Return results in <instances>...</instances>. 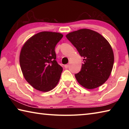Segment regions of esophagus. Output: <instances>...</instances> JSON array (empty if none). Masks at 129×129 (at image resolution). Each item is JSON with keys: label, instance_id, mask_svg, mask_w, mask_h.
<instances>
[{"label": "esophagus", "instance_id": "34e87169", "mask_svg": "<svg viewBox=\"0 0 129 129\" xmlns=\"http://www.w3.org/2000/svg\"><path fill=\"white\" fill-rule=\"evenodd\" d=\"M69 65L68 64H67V65H64V67H65L66 69H67V68H69Z\"/></svg>", "mask_w": 129, "mask_h": 129}]
</instances>
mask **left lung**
Segmentation results:
<instances>
[{"label":"left lung","instance_id":"8db88e82","mask_svg":"<svg viewBox=\"0 0 129 129\" xmlns=\"http://www.w3.org/2000/svg\"><path fill=\"white\" fill-rule=\"evenodd\" d=\"M66 37L84 57L81 71L75 75L77 82L88 89L104 84L112 73L114 60L108 41L98 32L86 28L70 32Z\"/></svg>","mask_w":129,"mask_h":129}]
</instances>
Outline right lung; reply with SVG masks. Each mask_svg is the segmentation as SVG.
<instances>
[{"label": "right lung", "mask_w": 129, "mask_h": 129, "mask_svg": "<svg viewBox=\"0 0 129 129\" xmlns=\"http://www.w3.org/2000/svg\"><path fill=\"white\" fill-rule=\"evenodd\" d=\"M63 37L58 32L43 31L28 39L21 48L19 62L24 77L35 89L50 91L57 85L62 68L57 62L54 48Z\"/></svg>", "instance_id": "obj_1"}]
</instances>
